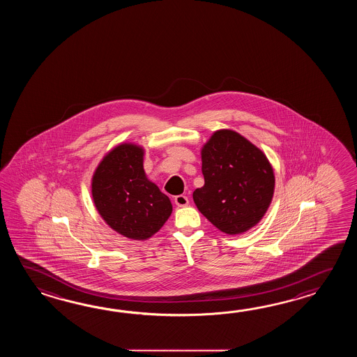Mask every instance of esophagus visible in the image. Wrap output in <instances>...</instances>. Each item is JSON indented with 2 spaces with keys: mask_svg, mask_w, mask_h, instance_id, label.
Returning <instances> with one entry per match:
<instances>
[{
  "mask_svg": "<svg viewBox=\"0 0 357 357\" xmlns=\"http://www.w3.org/2000/svg\"><path fill=\"white\" fill-rule=\"evenodd\" d=\"M175 204L177 206H186L189 204V199L185 195H177V197H175Z\"/></svg>",
  "mask_w": 357,
  "mask_h": 357,
  "instance_id": "esophagus-1",
  "label": "esophagus"
}]
</instances>
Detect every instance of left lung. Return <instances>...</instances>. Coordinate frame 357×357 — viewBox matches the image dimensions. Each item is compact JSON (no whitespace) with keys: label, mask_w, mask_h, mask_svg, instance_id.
Returning <instances> with one entry per match:
<instances>
[{"label":"left lung","mask_w":357,"mask_h":357,"mask_svg":"<svg viewBox=\"0 0 357 357\" xmlns=\"http://www.w3.org/2000/svg\"><path fill=\"white\" fill-rule=\"evenodd\" d=\"M204 186L192 192L199 212L227 235L257 226L272 203L274 172L266 154L234 130H218L202 148Z\"/></svg>","instance_id":"8db88e82"}]
</instances>
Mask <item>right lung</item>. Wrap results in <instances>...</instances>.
Here are the masks:
<instances>
[{"instance_id": "add662e5", "label": "right lung", "mask_w": 357, "mask_h": 357, "mask_svg": "<svg viewBox=\"0 0 357 357\" xmlns=\"http://www.w3.org/2000/svg\"><path fill=\"white\" fill-rule=\"evenodd\" d=\"M144 149L122 143L100 160L91 178V197L109 227L131 240H146L160 231L172 204L145 175Z\"/></svg>"}]
</instances>
